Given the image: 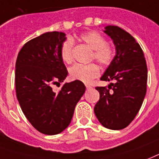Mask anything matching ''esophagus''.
<instances>
[{"label":"esophagus","instance_id":"obj_1","mask_svg":"<svg viewBox=\"0 0 159 159\" xmlns=\"http://www.w3.org/2000/svg\"><path fill=\"white\" fill-rule=\"evenodd\" d=\"M86 88H91V86H90V85L87 84V85H86Z\"/></svg>","mask_w":159,"mask_h":159}]
</instances>
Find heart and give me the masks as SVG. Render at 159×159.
<instances>
[{"label":"heart","instance_id":"heart-1","mask_svg":"<svg viewBox=\"0 0 159 159\" xmlns=\"http://www.w3.org/2000/svg\"><path fill=\"white\" fill-rule=\"evenodd\" d=\"M80 40L90 47L93 52V59L102 66H107L114 58V48L107 44L106 39L97 31H88L80 36ZM73 45L71 38H66L61 47V57L66 63H71L73 60ZM100 73L99 67L96 64L88 65L76 64L69 69V76L71 79L81 81L88 83L94 78L98 77Z\"/></svg>","mask_w":159,"mask_h":159}]
</instances>
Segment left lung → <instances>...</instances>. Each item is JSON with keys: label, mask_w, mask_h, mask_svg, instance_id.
<instances>
[{"label": "left lung", "mask_w": 159, "mask_h": 159, "mask_svg": "<svg viewBox=\"0 0 159 159\" xmlns=\"http://www.w3.org/2000/svg\"><path fill=\"white\" fill-rule=\"evenodd\" d=\"M104 32L114 43L116 55L102 76V81H116L108 87H97L100 94L94 112L102 125L112 130L128 127L141 107L146 95L148 68L140 45L117 26Z\"/></svg>", "instance_id": "left-lung-1"}]
</instances>
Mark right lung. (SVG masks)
Listing matches in <instances>:
<instances>
[{
    "instance_id": "right-lung-1",
    "label": "right lung",
    "mask_w": 159,
    "mask_h": 159,
    "mask_svg": "<svg viewBox=\"0 0 159 159\" xmlns=\"http://www.w3.org/2000/svg\"><path fill=\"white\" fill-rule=\"evenodd\" d=\"M66 34L46 32L24 45L16 62V93L31 124L47 135L61 133L69 126L75 107L84 94L83 82H66L58 93L52 85L63 82L68 72L61 57Z\"/></svg>"
}]
</instances>
